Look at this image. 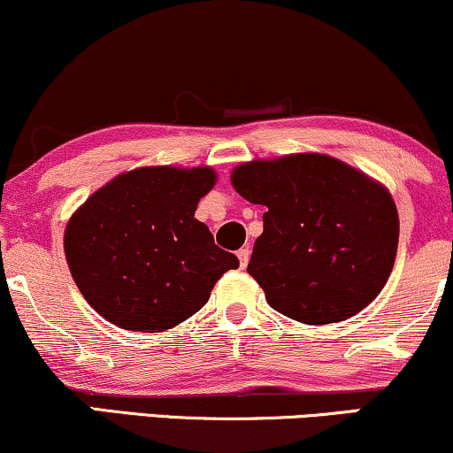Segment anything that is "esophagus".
<instances>
[{"label": "esophagus", "mask_w": 453, "mask_h": 453, "mask_svg": "<svg viewBox=\"0 0 453 453\" xmlns=\"http://www.w3.org/2000/svg\"><path fill=\"white\" fill-rule=\"evenodd\" d=\"M238 259H240V267H246V263H249V259H250V250H249V246H242V249L238 250Z\"/></svg>", "instance_id": "1"}]
</instances>
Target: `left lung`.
I'll return each mask as SVG.
<instances>
[{"mask_svg": "<svg viewBox=\"0 0 453 453\" xmlns=\"http://www.w3.org/2000/svg\"><path fill=\"white\" fill-rule=\"evenodd\" d=\"M232 186L265 207L246 272L269 307L316 326L342 322L379 296L399 242L385 186L318 152L242 163Z\"/></svg>", "mask_w": 453, "mask_h": 453, "instance_id": "left-lung-1", "label": "left lung"}]
</instances>
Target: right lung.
Here are the masks:
<instances>
[{
  "instance_id": "add662e5",
  "label": "right lung",
  "mask_w": 453,
  "mask_h": 453,
  "mask_svg": "<svg viewBox=\"0 0 453 453\" xmlns=\"http://www.w3.org/2000/svg\"><path fill=\"white\" fill-rule=\"evenodd\" d=\"M215 181L211 167H142L74 211L66 263L102 318L123 330H169L203 309L217 280L240 265L194 217Z\"/></svg>"
}]
</instances>
